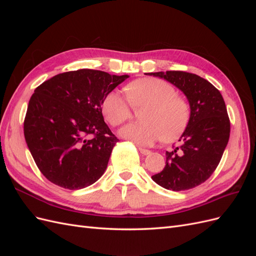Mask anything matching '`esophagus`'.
<instances>
[{
	"label": "esophagus",
	"instance_id": "1",
	"mask_svg": "<svg viewBox=\"0 0 256 256\" xmlns=\"http://www.w3.org/2000/svg\"><path fill=\"white\" fill-rule=\"evenodd\" d=\"M138 150H140V152L142 154H150V150H145V148H142V147H138Z\"/></svg>",
	"mask_w": 256,
	"mask_h": 256
}]
</instances>
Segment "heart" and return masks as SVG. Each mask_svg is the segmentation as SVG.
Here are the masks:
<instances>
[{"label":"heart","mask_w":256,"mask_h":256,"mask_svg":"<svg viewBox=\"0 0 256 256\" xmlns=\"http://www.w3.org/2000/svg\"><path fill=\"white\" fill-rule=\"evenodd\" d=\"M127 97L120 92H108L102 100V114L111 126L116 127L132 116L134 108L146 106L141 114L143 122H132L120 130V136L138 145H152L162 136L164 142L176 140L190 120V106L184 98L177 96L170 83L154 78L131 82L126 88Z\"/></svg>","instance_id":"b5f03b06"}]
</instances>
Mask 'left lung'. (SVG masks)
I'll return each instance as SVG.
<instances>
[{
    "mask_svg": "<svg viewBox=\"0 0 256 256\" xmlns=\"http://www.w3.org/2000/svg\"><path fill=\"white\" fill-rule=\"evenodd\" d=\"M184 92L190 104V120L180 138L166 152V166L152 176L161 187L184 191L206 182L218 166L228 145L230 122L221 92L200 76L182 70L150 72Z\"/></svg>",
    "mask_w": 256,
    "mask_h": 256,
    "instance_id": "obj_1",
    "label": "left lung"
}]
</instances>
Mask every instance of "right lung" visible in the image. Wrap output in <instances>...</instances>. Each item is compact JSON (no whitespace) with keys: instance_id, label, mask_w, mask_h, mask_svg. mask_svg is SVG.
Returning <instances> with one entry per match:
<instances>
[{"instance_id":"1","label":"right lung","mask_w":256,"mask_h":256,"mask_svg":"<svg viewBox=\"0 0 256 256\" xmlns=\"http://www.w3.org/2000/svg\"><path fill=\"white\" fill-rule=\"evenodd\" d=\"M127 78L79 69L36 88L23 130L35 164L48 180L76 190L102 177L118 142L104 122L102 100Z\"/></svg>"}]
</instances>
